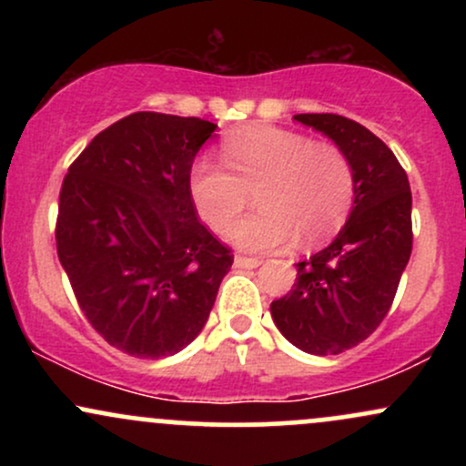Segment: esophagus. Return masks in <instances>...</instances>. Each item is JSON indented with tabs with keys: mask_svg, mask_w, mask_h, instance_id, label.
Returning <instances> with one entry per match:
<instances>
[{
	"mask_svg": "<svg viewBox=\"0 0 466 466\" xmlns=\"http://www.w3.org/2000/svg\"><path fill=\"white\" fill-rule=\"evenodd\" d=\"M263 260L260 258H249V256H237L234 258V267H238V269H256Z\"/></svg>",
	"mask_w": 466,
	"mask_h": 466,
	"instance_id": "obj_1",
	"label": "esophagus"
}]
</instances>
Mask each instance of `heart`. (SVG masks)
I'll use <instances>...</instances> for the list:
<instances>
[{"instance_id": "b5f03b06", "label": "heart", "mask_w": 466, "mask_h": 466, "mask_svg": "<svg viewBox=\"0 0 466 466\" xmlns=\"http://www.w3.org/2000/svg\"><path fill=\"white\" fill-rule=\"evenodd\" d=\"M226 166L199 157L188 175L190 199L215 232H226L249 206L260 210L229 232L243 249L269 251L293 238L309 248L344 226L355 199V173L339 147L298 131L251 125L223 142Z\"/></svg>"}]
</instances>
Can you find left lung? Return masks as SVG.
<instances>
[{"label": "left lung", "mask_w": 466, "mask_h": 466, "mask_svg": "<svg viewBox=\"0 0 466 466\" xmlns=\"http://www.w3.org/2000/svg\"><path fill=\"white\" fill-rule=\"evenodd\" d=\"M335 142L355 173L352 210L333 243L298 263L296 285L271 302V318L309 355H339L383 322L411 254V192L394 153L335 114H298Z\"/></svg>", "instance_id": "obj_1"}]
</instances>
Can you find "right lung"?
<instances>
[{"label":"right lung","mask_w":466,"mask_h":466,"mask_svg":"<svg viewBox=\"0 0 466 466\" xmlns=\"http://www.w3.org/2000/svg\"><path fill=\"white\" fill-rule=\"evenodd\" d=\"M215 129L201 117L137 111L100 131L63 179L58 260L89 324L127 355L186 349L232 267L188 190Z\"/></svg>","instance_id":"1"}]
</instances>
